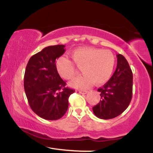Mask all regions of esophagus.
<instances>
[{
	"instance_id": "1",
	"label": "esophagus",
	"mask_w": 153,
	"mask_h": 153,
	"mask_svg": "<svg viewBox=\"0 0 153 153\" xmlns=\"http://www.w3.org/2000/svg\"><path fill=\"white\" fill-rule=\"evenodd\" d=\"M78 92L80 93V94H85L88 93V91L86 90H78Z\"/></svg>"
}]
</instances>
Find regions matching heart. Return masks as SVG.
I'll return each mask as SVG.
<instances>
[{
  "label": "heart",
  "mask_w": 153,
  "mask_h": 153,
  "mask_svg": "<svg viewBox=\"0 0 153 153\" xmlns=\"http://www.w3.org/2000/svg\"><path fill=\"white\" fill-rule=\"evenodd\" d=\"M71 57L85 75L75 78L70 85L77 88H85L94 82L96 85L106 83L113 74L116 57L111 51L98 48H80L72 52ZM57 73L65 80L73 78L77 70L72 61L59 57L55 62Z\"/></svg>",
  "instance_id": "obj_1"
}]
</instances>
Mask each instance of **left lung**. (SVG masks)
<instances>
[{
    "mask_svg": "<svg viewBox=\"0 0 153 153\" xmlns=\"http://www.w3.org/2000/svg\"><path fill=\"white\" fill-rule=\"evenodd\" d=\"M117 57L116 71L108 82L98 89L101 100L93 107L94 114L99 119L118 117L127 109L132 97V72L122 54H117Z\"/></svg>",
    "mask_w": 153,
    "mask_h": 153,
    "instance_id": "1",
    "label": "left lung"
}]
</instances>
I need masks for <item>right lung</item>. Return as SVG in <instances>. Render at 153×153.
<instances>
[{
  "mask_svg": "<svg viewBox=\"0 0 153 153\" xmlns=\"http://www.w3.org/2000/svg\"><path fill=\"white\" fill-rule=\"evenodd\" d=\"M65 45L49 46L29 59L24 74V91L33 111L47 120H57L68 108V99L75 90L66 87L55 68L64 54Z\"/></svg>",
  "mask_w": 153,
  "mask_h": 153,
  "instance_id": "add662e5",
  "label": "right lung"
}]
</instances>
